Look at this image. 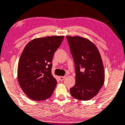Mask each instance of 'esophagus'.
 <instances>
[{"label": "esophagus", "mask_w": 125, "mask_h": 125, "mask_svg": "<svg viewBox=\"0 0 125 125\" xmlns=\"http://www.w3.org/2000/svg\"><path fill=\"white\" fill-rule=\"evenodd\" d=\"M65 79V76H60V77H59V80H60V81H63Z\"/></svg>", "instance_id": "obj_1"}]
</instances>
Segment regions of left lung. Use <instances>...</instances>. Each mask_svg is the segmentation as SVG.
<instances>
[{"label": "left lung", "mask_w": 125, "mask_h": 125, "mask_svg": "<svg viewBox=\"0 0 125 125\" xmlns=\"http://www.w3.org/2000/svg\"><path fill=\"white\" fill-rule=\"evenodd\" d=\"M73 58L76 83L70 88L77 100H91L96 96L104 82L102 59L97 48L90 41L80 37H66Z\"/></svg>", "instance_id": "left-lung-1"}]
</instances>
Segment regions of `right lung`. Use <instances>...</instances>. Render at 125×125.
<instances>
[{"label":"right lung","instance_id":"1","mask_svg":"<svg viewBox=\"0 0 125 125\" xmlns=\"http://www.w3.org/2000/svg\"><path fill=\"white\" fill-rule=\"evenodd\" d=\"M63 36L36 38L29 42L20 57L18 68L19 85L31 100L42 101L52 94L57 81L52 76V58Z\"/></svg>","mask_w":125,"mask_h":125}]
</instances>
